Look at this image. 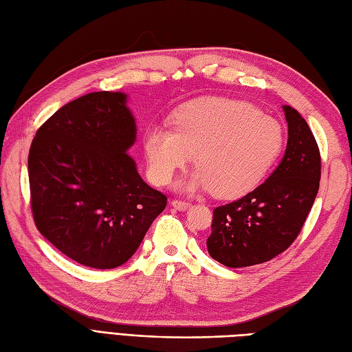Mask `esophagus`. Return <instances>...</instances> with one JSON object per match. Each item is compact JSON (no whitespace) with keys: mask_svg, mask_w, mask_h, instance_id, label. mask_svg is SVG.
<instances>
[{"mask_svg":"<svg viewBox=\"0 0 352 352\" xmlns=\"http://www.w3.org/2000/svg\"><path fill=\"white\" fill-rule=\"evenodd\" d=\"M172 206H173L176 210H186V208L190 207V202L182 201V199H173V201H172Z\"/></svg>","mask_w":352,"mask_h":352,"instance_id":"1","label":"esophagus"}]
</instances>
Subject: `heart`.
Listing matches in <instances>:
<instances>
[{
  "label": "heart",
  "instance_id": "1",
  "mask_svg": "<svg viewBox=\"0 0 352 352\" xmlns=\"http://www.w3.org/2000/svg\"><path fill=\"white\" fill-rule=\"evenodd\" d=\"M172 127H150L144 146L155 184L166 185L197 155V170L184 184L236 198L257 186L283 145L279 122L252 104L204 98L186 104Z\"/></svg>",
  "mask_w": 352,
  "mask_h": 352
}]
</instances>
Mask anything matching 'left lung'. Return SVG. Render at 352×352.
I'll use <instances>...</instances> for the list:
<instances>
[{
    "mask_svg": "<svg viewBox=\"0 0 352 352\" xmlns=\"http://www.w3.org/2000/svg\"><path fill=\"white\" fill-rule=\"evenodd\" d=\"M287 145L282 163L245 197L212 210L207 248L226 267H248L274 258L292 245L320 185V150L301 114L283 105Z\"/></svg>",
    "mask_w": 352,
    "mask_h": 352,
    "instance_id": "1",
    "label": "left lung"
}]
</instances>
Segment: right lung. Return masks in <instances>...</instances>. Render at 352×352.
I'll list each match as a JSON object with an SVG mask.
<instances>
[{"instance_id": "right-lung-1", "label": "right lung", "mask_w": 352, "mask_h": 352, "mask_svg": "<svg viewBox=\"0 0 352 352\" xmlns=\"http://www.w3.org/2000/svg\"><path fill=\"white\" fill-rule=\"evenodd\" d=\"M135 138L126 95L101 91L63 105L32 141L28 173L36 229L87 267L124 264L167 206L127 155Z\"/></svg>"}]
</instances>
